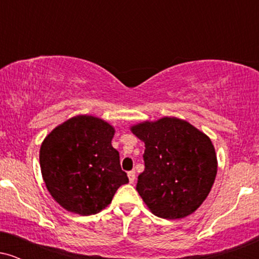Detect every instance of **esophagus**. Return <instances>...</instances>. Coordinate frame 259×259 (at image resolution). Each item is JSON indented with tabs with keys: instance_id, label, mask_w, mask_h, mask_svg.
I'll return each mask as SVG.
<instances>
[{
	"instance_id": "obj_1",
	"label": "esophagus",
	"mask_w": 259,
	"mask_h": 259,
	"mask_svg": "<svg viewBox=\"0 0 259 259\" xmlns=\"http://www.w3.org/2000/svg\"><path fill=\"white\" fill-rule=\"evenodd\" d=\"M127 178H129V181L130 183H134V181H135V171L134 170H132V171H129V173H127Z\"/></svg>"
}]
</instances>
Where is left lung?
<instances>
[{"label":"left lung","instance_id":"1","mask_svg":"<svg viewBox=\"0 0 259 259\" xmlns=\"http://www.w3.org/2000/svg\"><path fill=\"white\" fill-rule=\"evenodd\" d=\"M145 142V170L136 190L154 215L179 219L206 200L217 175L214 146L206 134L178 118L132 126Z\"/></svg>","mask_w":259,"mask_h":259}]
</instances>
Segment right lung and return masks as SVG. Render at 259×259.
I'll list each match as a JSON object with an SVG mask.
<instances>
[{"mask_svg": "<svg viewBox=\"0 0 259 259\" xmlns=\"http://www.w3.org/2000/svg\"><path fill=\"white\" fill-rule=\"evenodd\" d=\"M114 127L92 115H78L53 129L40 148L47 190L64 209L80 215L101 212L129 183L119 152L112 146Z\"/></svg>", "mask_w": 259, "mask_h": 259, "instance_id": "obj_1", "label": "right lung"}]
</instances>
